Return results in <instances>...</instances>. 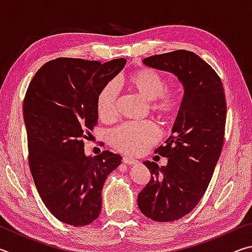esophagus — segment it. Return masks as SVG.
<instances>
[{"label":"esophagus","instance_id":"obj_1","mask_svg":"<svg viewBox=\"0 0 252 252\" xmlns=\"http://www.w3.org/2000/svg\"><path fill=\"white\" fill-rule=\"evenodd\" d=\"M123 162H125L126 164H129V165H134V164H138V161L132 159V158H127V157H125L123 158Z\"/></svg>","mask_w":252,"mask_h":252}]
</instances>
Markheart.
I'll list each match as a JSON object with an SVG mask.
<instances>
[{"instance_id":"obj_1","label":"heart","mask_w":252,"mask_h":252,"mask_svg":"<svg viewBox=\"0 0 252 252\" xmlns=\"http://www.w3.org/2000/svg\"><path fill=\"white\" fill-rule=\"evenodd\" d=\"M126 84L131 92L148 101L149 110L164 125H172L183 105L180 88L167 87V80L159 72L147 66L138 67L126 76ZM117 89L113 83L105 84L96 96V113L101 120L109 122L117 113ZM159 139V131L151 121L129 122L110 133L109 141L116 150L130 156H140Z\"/></svg>"}]
</instances>
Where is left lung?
Listing matches in <instances>:
<instances>
[{
  "instance_id": "8db88e82",
  "label": "left lung",
  "mask_w": 252,
  "mask_h": 252,
  "mask_svg": "<svg viewBox=\"0 0 252 252\" xmlns=\"http://www.w3.org/2000/svg\"><path fill=\"white\" fill-rule=\"evenodd\" d=\"M144 64L172 72L185 87L183 105L172 135L156 150L168 164H143L151 180L138 195L147 218L169 222L197 207L210 183L224 141L227 102L220 76L191 51L178 50L151 55Z\"/></svg>"
}]
</instances>
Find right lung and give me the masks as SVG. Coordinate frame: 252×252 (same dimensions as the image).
I'll list each match as a JSON object with an SVG mask.
<instances>
[{"instance_id":"1","label":"right lung","mask_w":252,"mask_h":252,"mask_svg":"<svg viewBox=\"0 0 252 252\" xmlns=\"http://www.w3.org/2000/svg\"><path fill=\"white\" fill-rule=\"evenodd\" d=\"M126 63L55 59L36 72L25 93L30 170L42 201L63 223L82 227L99 218L105 179L121 163L108 150L85 157L84 140L97 125V94Z\"/></svg>"}]
</instances>
